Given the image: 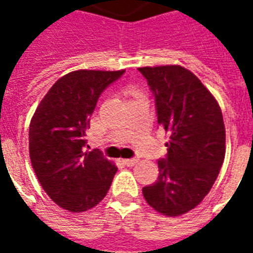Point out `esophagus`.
Listing matches in <instances>:
<instances>
[{
	"label": "esophagus",
	"mask_w": 253,
	"mask_h": 253,
	"mask_svg": "<svg viewBox=\"0 0 253 253\" xmlns=\"http://www.w3.org/2000/svg\"><path fill=\"white\" fill-rule=\"evenodd\" d=\"M123 163H125L127 167H134L135 164L138 163V159H125Z\"/></svg>",
	"instance_id": "esophagus-1"
}]
</instances>
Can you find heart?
<instances>
[{"label":"heart","instance_id":"heart-1","mask_svg":"<svg viewBox=\"0 0 253 253\" xmlns=\"http://www.w3.org/2000/svg\"><path fill=\"white\" fill-rule=\"evenodd\" d=\"M134 94H135V95H138L139 93H138V91H136V90H134Z\"/></svg>","mask_w":253,"mask_h":253}]
</instances>
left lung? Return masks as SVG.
I'll list each match as a JSON object with an SVG mask.
<instances>
[{
	"mask_svg": "<svg viewBox=\"0 0 253 253\" xmlns=\"http://www.w3.org/2000/svg\"><path fill=\"white\" fill-rule=\"evenodd\" d=\"M138 69L154 91L158 122L168 135L167 159L158 163V180L143 188V196L163 215H182L208 196L223 164L222 110L211 91L181 65Z\"/></svg>",
	"mask_w": 253,
	"mask_h": 253,
	"instance_id": "left-lung-1",
	"label": "left lung"
}]
</instances>
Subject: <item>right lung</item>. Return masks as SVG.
I'll return each instance as SVG.
<instances>
[{"label":"right lung","mask_w":253,"mask_h":253,"mask_svg":"<svg viewBox=\"0 0 253 253\" xmlns=\"http://www.w3.org/2000/svg\"><path fill=\"white\" fill-rule=\"evenodd\" d=\"M121 71L79 69L60 77L43 97L29 130L31 166L47 196L69 212L105 198L118 168L98 151H84L95 103Z\"/></svg>","instance_id":"1"}]
</instances>
